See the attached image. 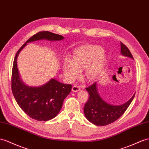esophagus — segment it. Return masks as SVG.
Here are the masks:
<instances>
[{
    "mask_svg": "<svg viewBox=\"0 0 149 149\" xmlns=\"http://www.w3.org/2000/svg\"><path fill=\"white\" fill-rule=\"evenodd\" d=\"M81 89V86L80 85H77V84H74L72 87V91H73L74 93H76L79 91L80 89Z\"/></svg>",
    "mask_w": 149,
    "mask_h": 149,
    "instance_id": "1",
    "label": "esophagus"
}]
</instances>
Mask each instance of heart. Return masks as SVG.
Listing matches in <instances>:
<instances>
[{
	"label": "heart",
	"instance_id": "heart-1",
	"mask_svg": "<svg viewBox=\"0 0 149 149\" xmlns=\"http://www.w3.org/2000/svg\"><path fill=\"white\" fill-rule=\"evenodd\" d=\"M106 60L103 49L100 46L84 45L76 48L72 59L67 58L63 61V69L66 77L74 81L85 68L84 75L87 79L92 81L100 75Z\"/></svg>",
	"mask_w": 149,
	"mask_h": 149
}]
</instances>
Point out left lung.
Wrapping results in <instances>:
<instances>
[{
    "mask_svg": "<svg viewBox=\"0 0 149 149\" xmlns=\"http://www.w3.org/2000/svg\"><path fill=\"white\" fill-rule=\"evenodd\" d=\"M120 43L121 55L133 59L129 49L123 43ZM86 89L89 92V96L84 108V112L87 119L97 126H105L117 120L123 115L135 97L134 94L127 102L115 106L109 104L102 100L97 92L96 82L86 87Z\"/></svg>",
    "mask_w": 149,
    "mask_h": 149,
    "instance_id": "8db88e82",
    "label": "left lung"
}]
</instances>
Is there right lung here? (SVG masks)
I'll list each match as a JSON object with an SVG mask.
<instances>
[{"label":"right lung","mask_w":149,"mask_h":149,"mask_svg":"<svg viewBox=\"0 0 149 149\" xmlns=\"http://www.w3.org/2000/svg\"><path fill=\"white\" fill-rule=\"evenodd\" d=\"M63 36L49 31H40L33 35L22 46L14 58L11 88L17 103L26 114L38 121H48L57 116L63 102L72 89V85L65 84L52 79L45 84L31 87L22 82L19 74L17 58L28 43L40 40H62Z\"/></svg>","instance_id":"1"}]
</instances>
